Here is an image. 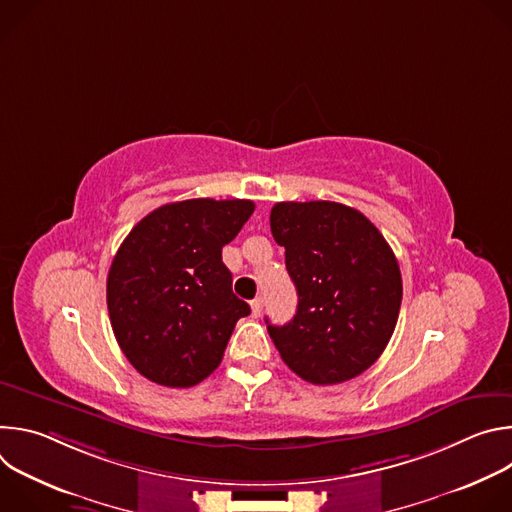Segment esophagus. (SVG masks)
I'll return each mask as SVG.
<instances>
[{
    "mask_svg": "<svg viewBox=\"0 0 512 512\" xmlns=\"http://www.w3.org/2000/svg\"><path fill=\"white\" fill-rule=\"evenodd\" d=\"M261 310H263V298L259 296V298H255V300L251 302V312H253V316H259Z\"/></svg>",
    "mask_w": 512,
    "mask_h": 512,
    "instance_id": "34e87169",
    "label": "esophagus"
}]
</instances>
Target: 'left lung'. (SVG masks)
<instances>
[{"mask_svg":"<svg viewBox=\"0 0 512 512\" xmlns=\"http://www.w3.org/2000/svg\"><path fill=\"white\" fill-rule=\"evenodd\" d=\"M269 223L298 289L294 320H267L283 362L312 385L358 377L397 326L403 283L393 249L362 212L330 200L277 202Z\"/></svg>","mask_w":512,"mask_h":512,"instance_id":"1","label":"left lung"}]
</instances>
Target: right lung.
Wrapping results in <instances>:
<instances>
[{
	"label": "right lung",
	"instance_id": "1",
	"mask_svg": "<svg viewBox=\"0 0 512 512\" xmlns=\"http://www.w3.org/2000/svg\"><path fill=\"white\" fill-rule=\"evenodd\" d=\"M251 200L192 198L156 208L121 243L107 277L115 338L135 371L164 387L204 381L223 360L247 302L223 263Z\"/></svg>",
	"mask_w": 512,
	"mask_h": 512
}]
</instances>
